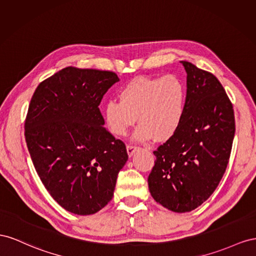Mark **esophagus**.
Segmentation results:
<instances>
[{
  "label": "esophagus",
  "instance_id": "esophagus-1",
  "mask_svg": "<svg viewBox=\"0 0 256 256\" xmlns=\"http://www.w3.org/2000/svg\"><path fill=\"white\" fill-rule=\"evenodd\" d=\"M136 150H137L136 146H133V144H128L126 146V151H128V156H132Z\"/></svg>",
  "mask_w": 256,
  "mask_h": 256
}]
</instances>
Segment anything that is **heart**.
Wrapping results in <instances>:
<instances>
[{"instance_id":"1","label":"heart","mask_w":256,"mask_h":256,"mask_svg":"<svg viewBox=\"0 0 256 256\" xmlns=\"http://www.w3.org/2000/svg\"><path fill=\"white\" fill-rule=\"evenodd\" d=\"M184 96V86L176 76L136 77L121 88L119 102L105 105L106 126L114 135L124 136L137 116L135 140H148L153 136L156 142L167 140L179 128Z\"/></svg>"}]
</instances>
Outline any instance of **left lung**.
I'll return each mask as SVG.
<instances>
[{
  "label": "left lung",
  "mask_w": 256,
  "mask_h": 256,
  "mask_svg": "<svg viewBox=\"0 0 256 256\" xmlns=\"http://www.w3.org/2000/svg\"><path fill=\"white\" fill-rule=\"evenodd\" d=\"M186 72V96L179 128L153 151L148 177L156 202L174 212L200 206L220 184L235 135L232 104L211 72L180 61Z\"/></svg>",
  "instance_id": "8db88e82"
}]
</instances>
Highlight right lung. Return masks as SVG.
Listing matches in <instances>:
<instances>
[{
    "label": "right lung",
    "instance_id": "add662e5",
    "mask_svg": "<svg viewBox=\"0 0 256 256\" xmlns=\"http://www.w3.org/2000/svg\"><path fill=\"white\" fill-rule=\"evenodd\" d=\"M118 82L114 72L68 66L42 82L28 105L24 136L36 172L72 214L104 208L128 158L124 142L103 126L98 108Z\"/></svg>",
    "mask_w": 256,
    "mask_h": 256
}]
</instances>
